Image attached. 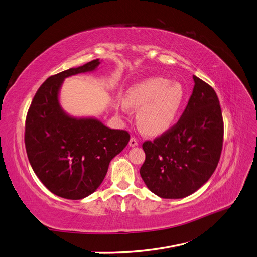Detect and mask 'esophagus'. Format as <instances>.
Returning a JSON list of instances; mask_svg holds the SVG:
<instances>
[{
    "mask_svg": "<svg viewBox=\"0 0 257 257\" xmlns=\"http://www.w3.org/2000/svg\"><path fill=\"white\" fill-rule=\"evenodd\" d=\"M128 145H130V147H136V146L138 145L137 139H136L135 137H132V138L130 139V143H128Z\"/></svg>",
    "mask_w": 257,
    "mask_h": 257,
    "instance_id": "1",
    "label": "esophagus"
}]
</instances>
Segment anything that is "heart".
<instances>
[{"label":"heart","mask_w":257,"mask_h":257,"mask_svg":"<svg viewBox=\"0 0 257 257\" xmlns=\"http://www.w3.org/2000/svg\"><path fill=\"white\" fill-rule=\"evenodd\" d=\"M186 93L180 82L152 77L131 87L125 105L135 109L139 127L148 135H161L173 127L180 114ZM125 108V106H123Z\"/></svg>","instance_id":"obj_1"}]
</instances>
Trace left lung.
<instances>
[{
    "label": "left lung",
    "instance_id": "8db88e82",
    "mask_svg": "<svg viewBox=\"0 0 257 257\" xmlns=\"http://www.w3.org/2000/svg\"><path fill=\"white\" fill-rule=\"evenodd\" d=\"M193 93L177 124L153 142H145L144 182L162 198L191 195L212 176L220 161L224 123L219 98L208 83L193 76Z\"/></svg>",
    "mask_w": 257,
    "mask_h": 257
}]
</instances>
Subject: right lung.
I'll list each match as a JSON object with an SVG mask.
<instances>
[{"instance_id":"right-lung-1","label":"right lung","mask_w":257,"mask_h":257,"mask_svg":"<svg viewBox=\"0 0 257 257\" xmlns=\"http://www.w3.org/2000/svg\"><path fill=\"white\" fill-rule=\"evenodd\" d=\"M99 59L53 75L31 103L25 144L34 173L51 193L82 199L97 190L110 161L130 142V134L112 130L95 118H75L60 105L59 92L69 76L95 71Z\"/></svg>"}]
</instances>
